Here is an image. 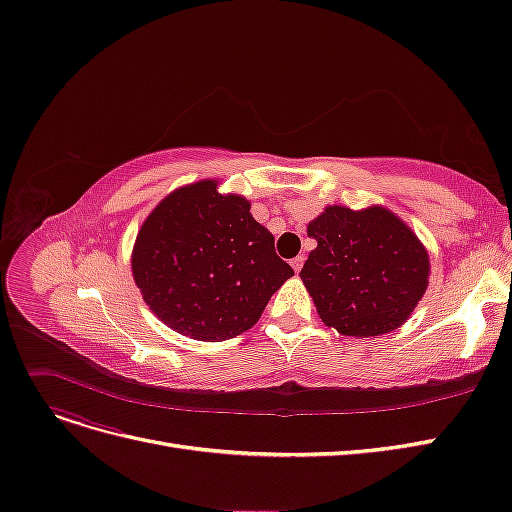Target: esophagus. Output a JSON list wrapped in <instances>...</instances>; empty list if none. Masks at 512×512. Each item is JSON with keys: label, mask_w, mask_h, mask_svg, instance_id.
Wrapping results in <instances>:
<instances>
[{"label": "esophagus", "mask_w": 512, "mask_h": 512, "mask_svg": "<svg viewBox=\"0 0 512 512\" xmlns=\"http://www.w3.org/2000/svg\"><path fill=\"white\" fill-rule=\"evenodd\" d=\"M303 262H305V256H296V258H292V260H290L294 273H298V271L303 269Z\"/></svg>", "instance_id": "1"}]
</instances>
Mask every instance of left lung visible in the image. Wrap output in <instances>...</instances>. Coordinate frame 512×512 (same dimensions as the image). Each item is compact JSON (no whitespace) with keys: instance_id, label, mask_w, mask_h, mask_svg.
<instances>
[{"instance_id":"left-lung-1","label":"left lung","mask_w":512,"mask_h":512,"mask_svg":"<svg viewBox=\"0 0 512 512\" xmlns=\"http://www.w3.org/2000/svg\"><path fill=\"white\" fill-rule=\"evenodd\" d=\"M317 241L301 279L322 322L347 337H379L409 320L426 294V245L383 205H328L307 224Z\"/></svg>"}]
</instances>
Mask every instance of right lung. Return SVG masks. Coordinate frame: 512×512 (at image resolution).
I'll list each match as a JSON object with an SVG mask.
<instances>
[{"label":"right lung","mask_w":512,"mask_h":512,"mask_svg":"<svg viewBox=\"0 0 512 512\" xmlns=\"http://www.w3.org/2000/svg\"><path fill=\"white\" fill-rule=\"evenodd\" d=\"M250 201L222 195L218 180L175 188L139 228L131 271L150 311L197 341L250 330L269 298L294 275Z\"/></svg>","instance_id":"add662e5"}]
</instances>
